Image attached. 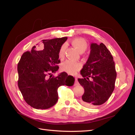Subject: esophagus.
Listing matches in <instances>:
<instances>
[{
	"mask_svg": "<svg viewBox=\"0 0 135 135\" xmlns=\"http://www.w3.org/2000/svg\"><path fill=\"white\" fill-rule=\"evenodd\" d=\"M75 85H78V84H79L78 80H77V78H75Z\"/></svg>",
	"mask_w": 135,
	"mask_h": 135,
	"instance_id": "34e87169",
	"label": "esophagus"
}]
</instances>
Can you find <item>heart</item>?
<instances>
[{"mask_svg": "<svg viewBox=\"0 0 135 135\" xmlns=\"http://www.w3.org/2000/svg\"><path fill=\"white\" fill-rule=\"evenodd\" d=\"M71 44L80 52L83 53L87 49V43L85 39L81 37H78L73 39L71 41ZM65 46L64 44L60 47L59 56L60 59H62L64 57ZM81 64L78 62H73L70 60H67L61 64V69L70 74H75L77 71L81 68Z\"/></svg>", "mask_w": 135, "mask_h": 135, "instance_id": "heart-1", "label": "heart"}]
</instances>
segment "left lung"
<instances>
[{"label": "left lung", "instance_id": "8db88e82", "mask_svg": "<svg viewBox=\"0 0 135 135\" xmlns=\"http://www.w3.org/2000/svg\"><path fill=\"white\" fill-rule=\"evenodd\" d=\"M90 54L80 74L83 78L78 80L84 88L81 104L94 108L109 98L115 88L117 78L112 55L105 44L92 43ZM93 80L90 81L89 78Z\"/></svg>", "mask_w": 135, "mask_h": 135}]
</instances>
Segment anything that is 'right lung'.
<instances>
[{
    "label": "right lung",
    "mask_w": 135,
    "mask_h": 135,
    "mask_svg": "<svg viewBox=\"0 0 135 135\" xmlns=\"http://www.w3.org/2000/svg\"><path fill=\"white\" fill-rule=\"evenodd\" d=\"M67 40V37L43 40V49L38 50L33 46L21 57L17 65L18 86L24 99L31 107L41 109L52 107L58 101L59 87L74 84V78L65 72L56 77L47 76L59 70V52Z\"/></svg>",
    "instance_id": "obj_1"
}]
</instances>
